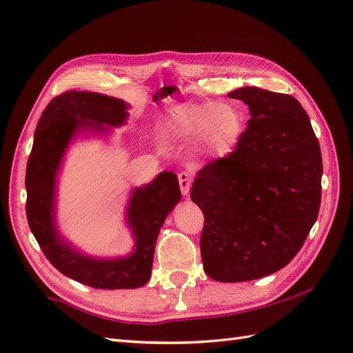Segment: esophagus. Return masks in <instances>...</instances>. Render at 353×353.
I'll list each match as a JSON object with an SVG mask.
<instances>
[{
    "mask_svg": "<svg viewBox=\"0 0 353 353\" xmlns=\"http://www.w3.org/2000/svg\"><path fill=\"white\" fill-rule=\"evenodd\" d=\"M178 179H179L181 193H183L184 196H187L190 193L191 183H193V175H191L188 170H183V172L178 174Z\"/></svg>",
    "mask_w": 353,
    "mask_h": 353,
    "instance_id": "1",
    "label": "esophagus"
}]
</instances>
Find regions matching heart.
<instances>
[{
  "label": "heart",
  "instance_id": "b5f03b06",
  "mask_svg": "<svg viewBox=\"0 0 353 353\" xmlns=\"http://www.w3.org/2000/svg\"><path fill=\"white\" fill-rule=\"evenodd\" d=\"M163 131L174 140L199 143L209 154L223 157L237 147L244 117L227 103H181L168 109Z\"/></svg>",
  "mask_w": 353,
  "mask_h": 353
}]
</instances>
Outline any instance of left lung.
<instances>
[{
    "label": "left lung",
    "mask_w": 353,
    "mask_h": 353,
    "mask_svg": "<svg viewBox=\"0 0 353 353\" xmlns=\"http://www.w3.org/2000/svg\"><path fill=\"white\" fill-rule=\"evenodd\" d=\"M250 119L228 156L201 168L191 200L205 215L200 252L210 279H262L290 262L321 205L323 159L311 121L293 95L244 87L228 94Z\"/></svg>",
    "instance_id": "left-lung-1"
}]
</instances>
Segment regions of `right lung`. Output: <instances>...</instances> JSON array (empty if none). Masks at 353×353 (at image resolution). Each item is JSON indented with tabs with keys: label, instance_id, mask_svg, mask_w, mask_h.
<instances>
[{
	"label": "right lung",
	"instance_id": "right-lung-1",
	"mask_svg": "<svg viewBox=\"0 0 353 353\" xmlns=\"http://www.w3.org/2000/svg\"><path fill=\"white\" fill-rule=\"evenodd\" d=\"M126 104L97 92L65 91L42 112L26 166V216L42 253L61 274L94 288H137L150 280L156 239L168 213L181 199L178 178L162 172L152 184L137 188L128 208L137 249L123 259L100 261L82 256L63 243L56 231L54 178L63 153L81 128L122 125ZM92 120V123L89 121Z\"/></svg>",
	"mask_w": 353,
	"mask_h": 353
}]
</instances>
